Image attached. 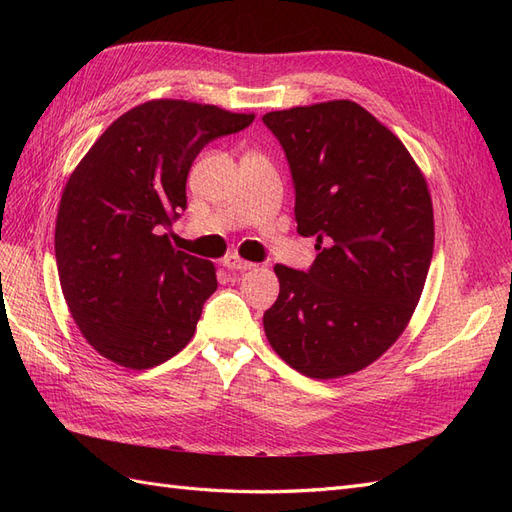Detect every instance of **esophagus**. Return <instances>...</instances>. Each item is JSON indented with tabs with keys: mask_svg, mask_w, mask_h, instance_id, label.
I'll return each instance as SVG.
<instances>
[{
	"mask_svg": "<svg viewBox=\"0 0 512 512\" xmlns=\"http://www.w3.org/2000/svg\"><path fill=\"white\" fill-rule=\"evenodd\" d=\"M222 262H224V267H226V269H232V271H250V269H254V267H256L254 262H250V260H243V258L235 256V254L226 256Z\"/></svg>",
	"mask_w": 512,
	"mask_h": 512,
	"instance_id": "1",
	"label": "esophagus"
}]
</instances>
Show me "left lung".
Listing matches in <instances>:
<instances>
[{
    "instance_id": "1",
    "label": "left lung",
    "mask_w": 512,
    "mask_h": 512,
    "mask_svg": "<svg viewBox=\"0 0 512 512\" xmlns=\"http://www.w3.org/2000/svg\"><path fill=\"white\" fill-rule=\"evenodd\" d=\"M294 181V220L320 252L307 273L275 265L271 348L316 380L365 369L406 331L433 254V205L404 143L352 100L262 117Z\"/></svg>"
}]
</instances>
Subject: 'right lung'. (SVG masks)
Listing matches in <instances>:
<instances>
[{"mask_svg": "<svg viewBox=\"0 0 512 512\" xmlns=\"http://www.w3.org/2000/svg\"><path fill=\"white\" fill-rule=\"evenodd\" d=\"M254 113L149 100L115 119L72 170L57 211L55 258L76 327L104 359L156 367L188 346L218 288L215 265L175 250L170 226L209 141Z\"/></svg>", "mask_w": 512, "mask_h": 512, "instance_id": "add662e5", "label": "right lung"}]
</instances>
